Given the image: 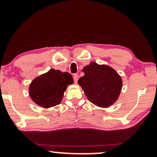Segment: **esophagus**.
<instances>
[{
    "label": "esophagus",
    "mask_w": 157,
    "mask_h": 157,
    "mask_svg": "<svg viewBox=\"0 0 157 157\" xmlns=\"http://www.w3.org/2000/svg\"><path fill=\"white\" fill-rule=\"evenodd\" d=\"M78 76L77 74H74V81L75 83H77L78 82Z\"/></svg>",
    "instance_id": "obj_1"
}]
</instances>
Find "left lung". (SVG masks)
<instances>
[{
	"mask_svg": "<svg viewBox=\"0 0 157 157\" xmlns=\"http://www.w3.org/2000/svg\"><path fill=\"white\" fill-rule=\"evenodd\" d=\"M82 71L85 74L78 83L90 101L98 106L108 107L117 100L122 81L115 70L93 62Z\"/></svg>",
	"mask_w": 157,
	"mask_h": 157,
	"instance_id": "1",
	"label": "left lung"
}]
</instances>
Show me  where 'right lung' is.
<instances>
[{"label": "right lung", "mask_w": 157, "mask_h": 157, "mask_svg": "<svg viewBox=\"0 0 157 157\" xmlns=\"http://www.w3.org/2000/svg\"><path fill=\"white\" fill-rule=\"evenodd\" d=\"M74 83L68 72L51 69L32 81L29 88L32 100L40 106L48 108L61 103L68 85Z\"/></svg>", "instance_id": "right-lung-1"}]
</instances>
